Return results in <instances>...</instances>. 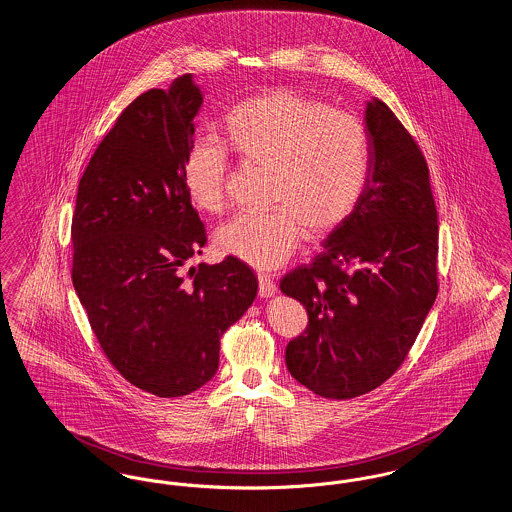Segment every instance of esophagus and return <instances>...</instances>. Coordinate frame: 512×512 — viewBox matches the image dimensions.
Masks as SVG:
<instances>
[{
  "label": "esophagus",
  "mask_w": 512,
  "mask_h": 512,
  "mask_svg": "<svg viewBox=\"0 0 512 512\" xmlns=\"http://www.w3.org/2000/svg\"><path fill=\"white\" fill-rule=\"evenodd\" d=\"M276 293V284L268 274H259V295L261 297H272Z\"/></svg>",
  "instance_id": "esophagus-1"
}]
</instances>
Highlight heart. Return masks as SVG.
Here are the masks:
<instances>
[{"label":"heart","instance_id":"1","mask_svg":"<svg viewBox=\"0 0 512 512\" xmlns=\"http://www.w3.org/2000/svg\"><path fill=\"white\" fill-rule=\"evenodd\" d=\"M226 147L247 165L270 171L263 213H240L217 230L224 255L257 268L280 267L301 228L318 240L338 230L359 205L368 180V138L353 115L278 88L236 103L222 119ZM190 201L217 215L226 203L228 155L209 140L194 142L182 165Z\"/></svg>","mask_w":512,"mask_h":512}]
</instances>
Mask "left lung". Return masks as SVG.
<instances>
[{
  "mask_svg": "<svg viewBox=\"0 0 512 512\" xmlns=\"http://www.w3.org/2000/svg\"><path fill=\"white\" fill-rule=\"evenodd\" d=\"M368 180L311 265L280 290L307 315L286 366L326 399H351L403 365L438 295V211L426 159L390 107L366 103Z\"/></svg>",
  "mask_w": 512,
  "mask_h": 512,
  "instance_id": "1",
  "label": "left lung"
}]
</instances>
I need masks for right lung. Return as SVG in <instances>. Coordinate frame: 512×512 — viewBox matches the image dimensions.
<instances>
[{
    "instance_id": "right-lung-1",
    "label": "right lung",
    "mask_w": 512,
    "mask_h": 512,
    "mask_svg": "<svg viewBox=\"0 0 512 512\" xmlns=\"http://www.w3.org/2000/svg\"><path fill=\"white\" fill-rule=\"evenodd\" d=\"M201 103L192 74L134 99L92 155L74 207V290L109 363L157 397L215 376L222 334L257 295L236 257L182 272L207 244L182 182Z\"/></svg>"
}]
</instances>
